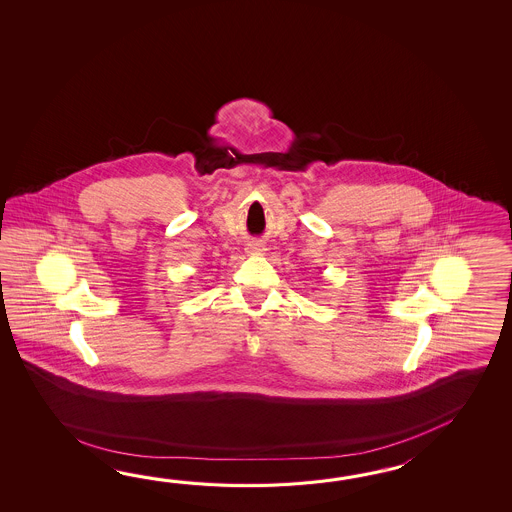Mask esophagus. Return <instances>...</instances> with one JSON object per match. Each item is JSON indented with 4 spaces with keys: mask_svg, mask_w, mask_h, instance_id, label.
Returning <instances> with one entry per match:
<instances>
[{
    "mask_svg": "<svg viewBox=\"0 0 512 512\" xmlns=\"http://www.w3.org/2000/svg\"><path fill=\"white\" fill-rule=\"evenodd\" d=\"M263 252H265V247L261 245L260 241H249V243H247V254L261 256Z\"/></svg>",
    "mask_w": 512,
    "mask_h": 512,
    "instance_id": "esophagus-1",
    "label": "esophagus"
}]
</instances>
